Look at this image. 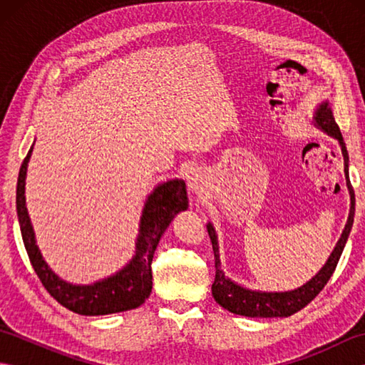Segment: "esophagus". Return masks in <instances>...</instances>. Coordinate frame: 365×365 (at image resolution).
Instances as JSON below:
<instances>
[{"mask_svg": "<svg viewBox=\"0 0 365 365\" xmlns=\"http://www.w3.org/2000/svg\"><path fill=\"white\" fill-rule=\"evenodd\" d=\"M188 187L195 195H202L207 188L205 177L200 173H195L188 177Z\"/></svg>", "mask_w": 365, "mask_h": 365, "instance_id": "obj_1", "label": "esophagus"}]
</instances>
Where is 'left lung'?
<instances>
[{"instance_id": "8db88e82", "label": "left lung", "mask_w": 365, "mask_h": 365, "mask_svg": "<svg viewBox=\"0 0 365 365\" xmlns=\"http://www.w3.org/2000/svg\"><path fill=\"white\" fill-rule=\"evenodd\" d=\"M315 122L323 131H327L328 135L334 136L339 139L340 147H342V155H344V165H345V177H346V187L350 191V199H351V207H350V216H348L346 226L342 237H340L337 246L332 251L331 257L328 259L327 265H324L320 273L312 281H309L306 285L299 287L298 290L293 292H284V293H265V292H252L246 290L243 287L234 284L224 276L221 269V262H220V251H218V240H216L215 229L212 224H208L207 230L208 235L212 240V247L215 254V282L212 285V294L215 301L224 309H227L229 312L237 314V315H245V317H262V319H271V317H289L294 312L301 311L302 307H306L309 302H311L317 294H319L323 287L327 285L329 277L334 273V269L339 263L340 255L344 252L345 243L350 235V230L353 226L354 220V190L351 187L350 177H348V152L344 143L342 133H340V128L336 123L334 115H332L331 108L327 103L320 105L319 110L315 113Z\"/></svg>"}]
</instances>
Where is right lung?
Here are the masks:
<instances>
[{"mask_svg":"<svg viewBox=\"0 0 365 365\" xmlns=\"http://www.w3.org/2000/svg\"><path fill=\"white\" fill-rule=\"evenodd\" d=\"M31 152L33 147L23 160L19 173L17 215L29 262L45 290L68 311L81 315L115 314L141 306L152 292V259L160 238L174 216L188 208L185 183L182 180L168 182L155 190L147 199L141 220V232L136 243V255L125 268L94 285H71L53 274L34 242L33 227L25 205V177Z\"/></svg>","mask_w":365,"mask_h":365,"instance_id":"add662e5","label":"right lung"}]
</instances>
